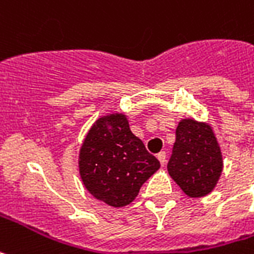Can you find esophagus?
<instances>
[{
    "instance_id": "34e87169",
    "label": "esophagus",
    "mask_w": 254,
    "mask_h": 254,
    "mask_svg": "<svg viewBox=\"0 0 254 254\" xmlns=\"http://www.w3.org/2000/svg\"><path fill=\"white\" fill-rule=\"evenodd\" d=\"M157 159H159L161 165H164L165 161H167V153H165V152H160V153L157 155Z\"/></svg>"
}]
</instances>
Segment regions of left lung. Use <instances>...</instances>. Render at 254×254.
<instances>
[{
    "instance_id": "8db88e82",
    "label": "left lung",
    "mask_w": 254,
    "mask_h": 254,
    "mask_svg": "<svg viewBox=\"0 0 254 254\" xmlns=\"http://www.w3.org/2000/svg\"><path fill=\"white\" fill-rule=\"evenodd\" d=\"M168 174L190 198H202L217 186L223 170L221 146L207 122L180 120Z\"/></svg>"
}]
</instances>
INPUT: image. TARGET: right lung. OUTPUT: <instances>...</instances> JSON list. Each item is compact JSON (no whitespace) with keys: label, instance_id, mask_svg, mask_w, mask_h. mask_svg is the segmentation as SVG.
Masks as SVG:
<instances>
[{"label":"right lung","instance_id":"add662e5","mask_svg":"<svg viewBox=\"0 0 254 254\" xmlns=\"http://www.w3.org/2000/svg\"><path fill=\"white\" fill-rule=\"evenodd\" d=\"M78 165L86 190L112 207L133 202L141 186L160 168L159 160L132 133L124 113L94 122L80 146Z\"/></svg>","mask_w":254,"mask_h":254}]
</instances>
